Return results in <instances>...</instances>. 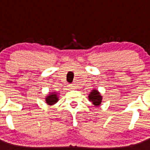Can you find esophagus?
Listing matches in <instances>:
<instances>
[{
    "label": "esophagus",
    "mask_w": 150,
    "mask_h": 150,
    "mask_svg": "<svg viewBox=\"0 0 150 150\" xmlns=\"http://www.w3.org/2000/svg\"><path fill=\"white\" fill-rule=\"evenodd\" d=\"M69 87L71 88H75V85L74 84H69Z\"/></svg>",
    "instance_id": "1"
}]
</instances>
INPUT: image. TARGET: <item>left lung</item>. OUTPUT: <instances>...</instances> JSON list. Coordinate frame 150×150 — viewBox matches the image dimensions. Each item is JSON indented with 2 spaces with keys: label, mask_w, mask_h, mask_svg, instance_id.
<instances>
[{
  "label": "left lung",
  "mask_w": 150,
  "mask_h": 150,
  "mask_svg": "<svg viewBox=\"0 0 150 150\" xmlns=\"http://www.w3.org/2000/svg\"><path fill=\"white\" fill-rule=\"evenodd\" d=\"M89 100L92 102L95 106H99L102 102V97L97 90H93L91 92L88 96Z\"/></svg>",
  "instance_id": "obj_1"
}]
</instances>
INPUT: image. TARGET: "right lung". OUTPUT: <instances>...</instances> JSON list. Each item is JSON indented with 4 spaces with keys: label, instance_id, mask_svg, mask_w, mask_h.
Listing matches in <instances>:
<instances>
[{
    "label": "right lung",
    "instance_id": "1",
    "mask_svg": "<svg viewBox=\"0 0 150 150\" xmlns=\"http://www.w3.org/2000/svg\"><path fill=\"white\" fill-rule=\"evenodd\" d=\"M46 102L48 104H54L58 101V98H57V95L56 93H51L49 94V96H48L46 99Z\"/></svg>",
    "mask_w": 150,
    "mask_h": 150
}]
</instances>
